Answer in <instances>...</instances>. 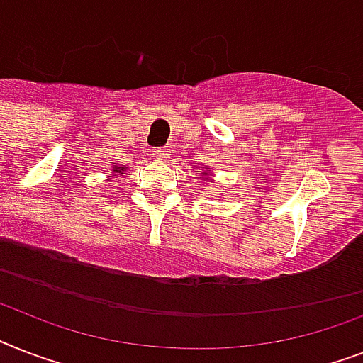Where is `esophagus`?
<instances>
[{
    "instance_id": "1",
    "label": "esophagus",
    "mask_w": 363,
    "mask_h": 363,
    "mask_svg": "<svg viewBox=\"0 0 363 363\" xmlns=\"http://www.w3.org/2000/svg\"><path fill=\"white\" fill-rule=\"evenodd\" d=\"M169 152H171L169 147L154 148L152 156H154V160H158V162H167V160H169Z\"/></svg>"
}]
</instances>
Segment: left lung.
<instances>
[{"label":"left lung","mask_w":363,"mask_h":363,"mask_svg":"<svg viewBox=\"0 0 363 363\" xmlns=\"http://www.w3.org/2000/svg\"><path fill=\"white\" fill-rule=\"evenodd\" d=\"M201 175H205V171H201Z\"/></svg>","instance_id":"left-lung-1"}]
</instances>
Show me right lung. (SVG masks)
<instances>
[{"label": "right lung", "mask_w": 363, "mask_h": 363, "mask_svg": "<svg viewBox=\"0 0 363 363\" xmlns=\"http://www.w3.org/2000/svg\"><path fill=\"white\" fill-rule=\"evenodd\" d=\"M125 167H118V165H115V167H113V171H115V173H121V171H124Z\"/></svg>", "instance_id": "add662e5"}]
</instances>
